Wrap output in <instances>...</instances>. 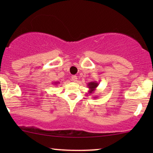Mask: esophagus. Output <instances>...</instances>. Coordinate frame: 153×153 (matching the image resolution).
Returning a JSON list of instances; mask_svg holds the SVG:
<instances>
[{"label": "esophagus", "mask_w": 153, "mask_h": 153, "mask_svg": "<svg viewBox=\"0 0 153 153\" xmlns=\"http://www.w3.org/2000/svg\"><path fill=\"white\" fill-rule=\"evenodd\" d=\"M72 80L74 81V82H76L78 81V77H77L76 75H74V76H72Z\"/></svg>", "instance_id": "obj_1"}]
</instances>
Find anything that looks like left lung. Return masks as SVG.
Masks as SVG:
<instances>
[{"instance_id": "left-lung-1", "label": "left lung", "mask_w": 153, "mask_h": 153, "mask_svg": "<svg viewBox=\"0 0 153 153\" xmlns=\"http://www.w3.org/2000/svg\"><path fill=\"white\" fill-rule=\"evenodd\" d=\"M98 85H99V83H97V82H90L88 83V88H89V91H88V93L91 95V94H93L94 92L96 90V88L98 86ZM94 98H97V96H93Z\"/></svg>"}]
</instances>
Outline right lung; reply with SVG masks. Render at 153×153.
<instances>
[{
    "label": "right lung",
    "mask_w": 153,
    "mask_h": 153,
    "mask_svg": "<svg viewBox=\"0 0 153 153\" xmlns=\"http://www.w3.org/2000/svg\"><path fill=\"white\" fill-rule=\"evenodd\" d=\"M58 83H59V82H55V83H54V84H55V85H57Z\"/></svg>",
    "instance_id": "add662e5"
}]
</instances>
